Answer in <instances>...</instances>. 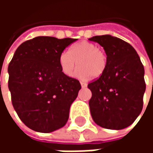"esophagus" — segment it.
<instances>
[{
  "label": "esophagus",
  "mask_w": 153,
  "mask_h": 153,
  "mask_svg": "<svg viewBox=\"0 0 153 153\" xmlns=\"http://www.w3.org/2000/svg\"><path fill=\"white\" fill-rule=\"evenodd\" d=\"M81 87L82 88H86L87 87V83H84V82H81Z\"/></svg>",
  "instance_id": "1"
}]
</instances>
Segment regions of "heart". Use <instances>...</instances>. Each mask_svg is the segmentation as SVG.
I'll list each match as a JSON object with an SVG mask.
<instances>
[{"instance_id":"obj_1","label":"heart","mask_w":153,"mask_h":153,"mask_svg":"<svg viewBox=\"0 0 153 153\" xmlns=\"http://www.w3.org/2000/svg\"><path fill=\"white\" fill-rule=\"evenodd\" d=\"M78 65L75 77L79 79H87L91 76H102L107 67L106 51L95 43L82 41L74 44L69 51H62L59 56L60 69L66 76L71 77Z\"/></svg>"}]
</instances>
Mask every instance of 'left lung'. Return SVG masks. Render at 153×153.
<instances>
[{
	"instance_id": "1",
	"label": "left lung",
	"mask_w": 153,
	"mask_h": 153,
	"mask_svg": "<svg viewBox=\"0 0 153 153\" xmlns=\"http://www.w3.org/2000/svg\"><path fill=\"white\" fill-rule=\"evenodd\" d=\"M90 41L103 47L107 67L98 79L88 84L92 92L89 107L97 125L122 129L141 113L146 89L144 68L130 44L111 35L95 36Z\"/></svg>"
}]
</instances>
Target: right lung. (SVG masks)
Wrapping results in <instances>:
<instances>
[{
    "mask_svg": "<svg viewBox=\"0 0 153 153\" xmlns=\"http://www.w3.org/2000/svg\"><path fill=\"white\" fill-rule=\"evenodd\" d=\"M76 40L37 37L23 42L9 64L12 105L33 130L50 133L66 124L81 84L62 72L59 56Z\"/></svg>",
    "mask_w": 153,
    "mask_h": 153,
    "instance_id": "add662e5",
    "label": "right lung"
}]
</instances>
